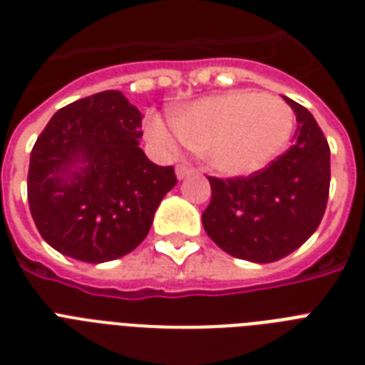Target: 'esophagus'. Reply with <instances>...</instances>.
I'll list each match as a JSON object with an SVG mask.
<instances>
[{
	"label": "esophagus",
	"mask_w": 365,
	"mask_h": 365,
	"mask_svg": "<svg viewBox=\"0 0 365 365\" xmlns=\"http://www.w3.org/2000/svg\"><path fill=\"white\" fill-rule=\"evenodd\" d=\"M193 168H191V166H187V165H178L176 166V176H178V180H183V178H187L189 174H193Z\"/></svg>",
	"instance_id": "34e87169"
}]
</instances>
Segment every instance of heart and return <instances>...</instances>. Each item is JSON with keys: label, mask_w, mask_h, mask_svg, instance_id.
Segmentation results:
<instances>
[{"label": "heart", "mask_w": 365, "mask_h": 365, "mask_svg": "<svg viewBox=\"0 0 365 365\" xmlns=\"http://www.w3.org/2000/svg\"><path fill=\"white\" fill-rule=\"evenodd\" d=\"M145 132L165 153H176L185 143L205 153L216 172L242 178L265 168L286 148L294 132V111L274 94L231 91L180 108L172 113V125L151 115Z\"/></svg>", "instance_id": "obj_1"}]
</instances>
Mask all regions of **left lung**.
I'll return each instance as SVG.
<instances>
[{
  "instance_id": "left-lung-1",
  "label": "left lung",
  "mask_w": 365,
  "mask_h": 365,
  "mask_svg": "<svg viewBox=\"0 0 365 365\" xmlns=\"http://www.w3.org/2000/svg\"><path fill=\"white\" fill-rule=\"evenodd\" d=\"M295 111L294 145L250 178H208L212 200L202 225L225 254L272 263L295 252L322 222L329 193V145L311 111Z\"/></svg>"
}]
</instances>
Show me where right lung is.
<instances>
[{
  "label": "right lung",
  "instance_id": "add662e5",
  "mask_svg": "<svg viewBox=\"0 0 365 365\" xmlns=\"http://www.w3.org/2000/svg\"><path fill=\"white\" fill-rule=\"evenodd\" d=\"M142 113L119 91L66 106L30 155L28 202L37 231L56 252L106 263L148 237L160 200L178 183L172 166L140 148Z\"/></svg>",
  "mask_w": 365,
  "mask_h": 365
}]
</instances>
